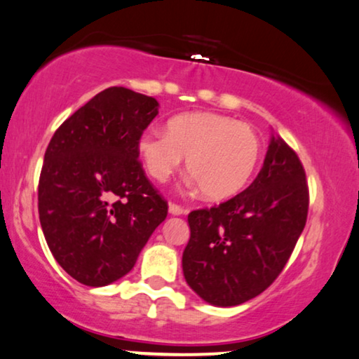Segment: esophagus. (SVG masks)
I'll return each mask as SVG.
<instances>
[{
  "instance_id": "esophagus-1",
  "label": "esophagus",
  "mask_w": 359,
  "mask_h": 359,
  "mask_svg": "<svg viewBox=\"0 0 359 359\" xmlns=\"http://www.w3.org/2000/svg\"><path fill=\"white\" fill-rule=\"evenodd\" d=\"M169 213L174 215V216H180V215H185L187 210L182 208V206L177 205V203H170L169 205Z\"/></svg>"
}]
</instances>
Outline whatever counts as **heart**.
<instances>
[{
  "label": "heart",
  "instance_id": "obj_1",
  "mask_svg": "<svg viewBox=\"0 0 359 359\" xmlns=\"http://www.w3.org/2000/svg\"><path fill=\"white\" fill-rule=\"evenodd\" d=\"M146 172L165 182L187 158V169L208 200L239 194L255 172L260 141L249 125L228 115L191 112L172 117L165 133L148 130L136 141Z\"/></svg>",
  "mask_w": 359,
  "mask_h": 359
}]
</instances>
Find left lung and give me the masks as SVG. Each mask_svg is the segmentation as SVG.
I'll list each match as a JSON object with an SVG mask.
<instances>
[{"instance_id": "left-lung-1", "label": "left lung", "mask_w": 359, "mask_h": 359, "mask_svg": "<svg viewBox=\"0 0 359 359\" xmlns=\"http://www.w3.org/2000/svg\"><path fill=\"white\" fill-rule=\"evenodd\" d=\"M309 190L299 158L271 136L264 168L239 195L189 215L185 281L211 306L242 304L285 269L306 226Z\"/></svg>"}]
</instances>
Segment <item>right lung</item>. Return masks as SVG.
<instances>
[{"mask_svg": "<svg viewBox=\"0 0 359 359\" xmlns=\"http://www.w3.org/2000/svg\"><path fill=\"white\" fill-rule=\"evenodd\" d=\"M158 107L154 97L114 86L65 120L45 151L40 224L55 260L86 286L127 275L168 216L136 153Z\"/></svg>", "mask_w": 359, "mask_h": 359, "instance_id": "add662e5", "label": "right lung"}]
</instances>
